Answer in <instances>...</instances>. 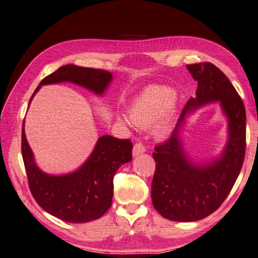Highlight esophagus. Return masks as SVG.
Segmentation results:
<instances>
[{
  "mask_svg": "<svg viewBox=\"0 0 258 258\" xmlns=\"http://www.w3.org/2000/svg\"><path fill=\"white\" fill-rule=\"evenodd\" d=\"M145 151H146V148H145L144 145L141 144V142H137V144H135L134 149H133V154L135 157L139 156V154L144 153Z\"/></svg>",
  "mask_w": 258,
  "mask_h": 258,
  "instance_id": "esophagus-1",
  "label": "esophagus"
}]
</instances>
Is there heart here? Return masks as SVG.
I'll list each match as a JSON object with an SVG mask.
<instances>
[{
	"instance_id": "b5f03b06",
	"label": "heart",
	"mask_w": 258,
	"mask_h": 258,
	"mask_svg": "<svg viewBox=\"0 0 258 258\" xmlns=\"http://www.w3.org/2000/svg\"><path fill=\"white\" fill-rule=\"evenodd\" d=\"M174 98V91L169 87L156 86L148 88L134 101L130 108V118L138 127L148 128L162 116L154 125V134L158 137H164L171 128V113ZM119 120L128 122L125 117H119Z\"/></svg>"
}]
</instances>
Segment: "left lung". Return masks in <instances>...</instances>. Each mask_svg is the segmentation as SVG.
I'll return each instance as SVG.
<instances>
[{"label":"left lung","instance_id":"obj_1","mask_svg":"<svg viewBox=\"0 0 258 258\" xmlns=\"http://www.w3.org/2000/svg\"><path fill=\"white\" fill-rule=\"evenodd\" d=\"M186 67L198 82L197 98L187 100L170 138L154 147L152 154V204L165 219L176 222L202 220L221 207L241 172L246 149L245 107L225 74L209 61ZM213 101H220L229 119L228 145L220 159L194 165L184 153L178 130L187 112Z\"/></svg>","mask_w":258,"mask_h":258}]
</instances>
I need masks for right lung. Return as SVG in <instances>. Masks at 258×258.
<instances>
[{
    "mask_svg": "<svg viewBox=\"0 0 258 258\" xmlns=\"http://www.w3.org/2000/svg\"><path fill=\"white\" fill-rule=\"evenodd\" d=\"M111 78V74L104 70L61 66L39 83L30 102L43 85L71 82L101 95ZM22 156L28 186L39 207L65 222L86 223L99 219L111 207L113 176L123 163L133 159V142L102 136L81 169L71 174L54 176L42 172L34 162L23 122Z\"/></svg>",
    "mask_w": 258,
    "mask_h": 258,
    "instance_id": "1",
    "label": "right lung"
}]
</instances>
